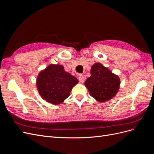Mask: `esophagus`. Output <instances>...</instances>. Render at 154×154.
Instances as JSON below:
<instances>
[{
	"instance_id": "esophagus-1",
	"label": "esophagus",
	"mask_w": 154,
	"mask_h": 154,
	"mask_svg": "<svg viewBox=\"0 0 154 154\" xmlns=\"http://www.w3.org/2000/svg\"><path fill=\"white\" fill-rule=\"evenodd\" d=\"M78 79H79V81H80L81 83H83L86 80V76L85 75H80L79 76Z\"/></svg>"
}]
</instances>
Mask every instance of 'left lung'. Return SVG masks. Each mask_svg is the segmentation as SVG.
Here are the masks:
<instances>
[{
    "label": "left lung",
    "instance_id": "left-lung-1",
    "mask_svg": "<svg viewBox=\"0 0 154 154\" xmlns=\"http://www.w3.org/2000/svg\"><path fill=\"white\" fill-rule=\"evenodd\" d=\"M91 74L85 85L91 96L97 101H108L117 94L120 85L119 79L109 69L100 63H95L92 66Z\"/></svg>",
    "mask_w": 154,
    "mask_h": 154
}]
</instances>
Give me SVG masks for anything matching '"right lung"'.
<instances>
[{
  "label": "right lung",
  "mask_w": 154,
  "mask_h": 154,
  "mask_svg": "<svg viewBox=\"0 0 154 154\" xmlns=\"http://www.w3.org/2000/svg\"><path fill=\"white\" fill-rule=\"evenodd\" d=\"M78 82L76 78L64 71L62 65L51 64L39 73L36 85L44 100L58 105L69 96L72 88Z\"/></svg>",
  "instance_id": "obj_1"
}]
</instances>
